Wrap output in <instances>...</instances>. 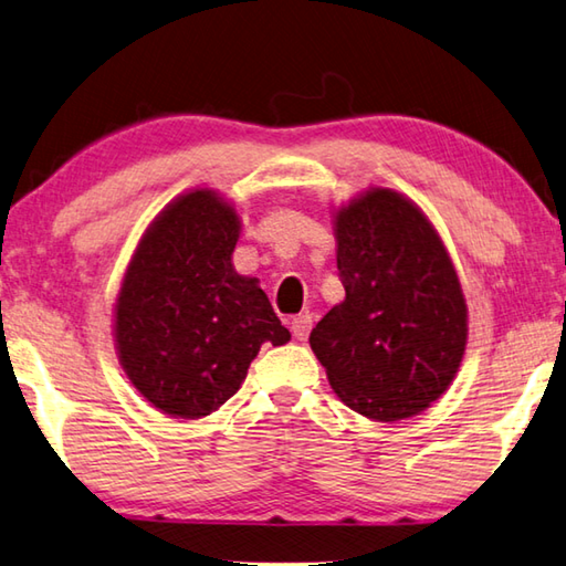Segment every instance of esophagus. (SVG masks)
<instances>
[{"label":"esophagus","instance_id":"1","mask_svg":"<svg viewBox=\"0 0 566 566\" xmlns=\"http://www.w3.org/2000/svg\"><path fill=\"white\" fill-rule=\"evenodd\" d=\"M291 329H293V335L303 343V339H307V335H311V329H313V317L311 315L293 317Z\"/></svg>","mask_w":566,"mask_h":566}]
</instances>
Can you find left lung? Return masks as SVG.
<instances>
[{"instance_id": "left-lung-1", "label": "left lung", "mask_w": 566, "mask_h": 566, "mask_svg": "<svg viewBox=\"0 0 566 566\" xmlns=\"http://www.w3.org/2000/svg\"><path fill=\"white\" fill-rule=\"evenodd\" d=\"M335 231L345 301L313 327L311 347L349 409L409 419L449 389L465 352L453 263L419 207L391 189L339 209Z\"/></svg>"}]
</instances>
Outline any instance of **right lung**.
I'll use <instances>...</instances> for the list:
<instances>
[{
	"label": "right lung",
	"mask_w": 566,
	"mask_h": 566,
	"mask_svg": "<svg viewBox=\"0 0 566 566\" xmlns=\"http://www.w3.org/2000/svg\"><path fill=\"white\" fill-rule=\"evenodd\" d=\"M239 217L209 189L179 197L137 247L115 305V343L143 397L179 419L217 411L263 343L285 345L255 279L231 265Z\"/></svg>",
	"instance_id": "1"
}]
</instances>
